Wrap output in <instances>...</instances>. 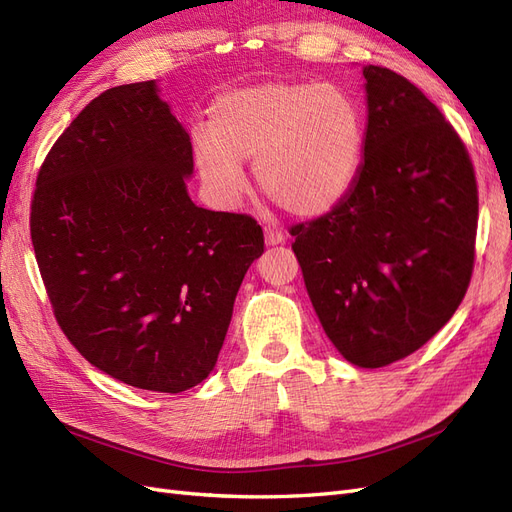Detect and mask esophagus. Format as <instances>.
Instances as JSON below:
<instances>
[{"mask_svg":"<svg viewBox=\"0 0 512 512\" xmlns=\"http://www.w3.org/2000/svg\"><path fill=\"white\" fill-rule=\"evenodd\" d=\"M265 241H267V245H280V243L286 241V235H284L282 230H277L273 226H267L265 228Z\"/></svg>","mask_w":512,"mask_h":512,"instance_id":"34e87169","label":"esophagus"}]
</instances>
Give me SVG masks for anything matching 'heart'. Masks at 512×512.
<instances>
[{"label": "heart", "mask_w": 512, "mask_h": 512, "mask_svg": "<svg viewBox=\"0 0 512 512\" xmlns=\"http://www.w3.org/2000/svg\"><path fill=\"white\" fill-rule=\"evenodd\" d=\"M365 147L363 115L329 83L262 81L224 91L209 108V134L194 136V162L224 203L243 192V162L275 205L320 218L354 188Z\"/></svg>", "instance_id": "heart-1"}]
</instances>
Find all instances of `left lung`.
I'll use <instances>...</instances> for the list:
<instances>
[{
  "instance_id": "1",
  "label": "left lung",
  "mask_w": 512,
  "mask_h": 512,
  "mask_svg": "<svg viewBox=\"0 0 512 512\" xmlns=\"http://www.w3.org/2000/svg\"><path fill=\"white\" fill-rule=\"evenodd\" d=\"M359 177L333 211L290 230L331 344L376 369L451 320L474 267L478 192L466 147L404 76L365 66Z\"/></svg>"
}]
</instances>
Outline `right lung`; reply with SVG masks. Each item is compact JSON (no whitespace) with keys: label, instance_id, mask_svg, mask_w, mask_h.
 Segmentation results:
<instances>
[{"label":"right lung","instance_id":"1","mask_svg":"<svg viewBox=\"0 0 512 512\" xmlns=\"http://www.w3.org/2000/svg\"><path fill=\"white\" fill-rule=\"evenodd\" d=\"M192 143L156 81L106 89L46 156L32 243L61 331L136 389L181 393L218 363L265 252L250 215L192 203Z\"/></svg>","mask_w":512,"mask_h":512}]
</instances>
